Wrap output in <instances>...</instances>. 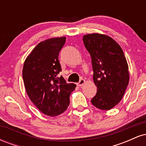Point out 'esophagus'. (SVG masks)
I'll return each mask as SVG.
<instances>
[{"label": "esophagus", "instance_id": "obj_1", "mask_svg": "<svg viewBox=\"0 0 146 146\" xmlns=\"http://www.w3.org/2000/svg\"><path fill=\"white\" fill-rule=\"evenodd\" d=\"M84 83H85V80H84V79H81V80L79 81V82L77 84V85H78V86H82Z\"/></svg>", "mask_w": 146, "mask_h": 146}]
</instances>
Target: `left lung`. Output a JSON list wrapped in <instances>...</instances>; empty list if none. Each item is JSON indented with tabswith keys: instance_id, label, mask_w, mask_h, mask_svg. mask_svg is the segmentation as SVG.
Listing matches in <instances>:
<instances>
[{
	"instance_id": "8db88e82",
	"label": "left lung",
	"mask_w": 146,
	"mask_h": 146,
	"mask_svg": "<svg viewBox=\"0 0 146 146\" xmlns=\"http://www.w3.org/2000/svg\"><path fill=\"white\" fill-rule=\"evenodd\" d=\"M83 42L91 57L93 80L98 87L91 103L99 109H111L121 100L129 82L123 50L113 38L98 33L85 35Z\"/></svg>"
}]
</instances>
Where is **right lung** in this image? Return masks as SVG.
<instances>
[{"mask_svg":"<svg viewBox=\"0 0 146 146\" xmlns=\"http://www.w3.org/2000/svg\"><path fill=\"white\" fill-rule=\"evenodd\" d=\"M65 37L41 42L27 58L23 78L28 96L37 108L48 116H57L67 109L69 96L76 85L67 84L58 75L62 71L58 60Z\"/></svg>","mask_w":146,"mask_h":146,"instance_id":"add662e5","label":"right lung"}]
</instances>
